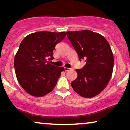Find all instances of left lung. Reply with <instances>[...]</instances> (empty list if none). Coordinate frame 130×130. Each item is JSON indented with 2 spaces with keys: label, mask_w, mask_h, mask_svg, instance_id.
<instances>
[{
  "label": "left lung",
  "mask_w": 130,
  "mask_h": 130,
  "mask_svg": "<svg viewBox=\"0 0 130 130\" xmlns=\"http://www.w3.org/2000/svg\"><path fill=\"white\" fill-rule=\"evenodd\" d=\"M65 35V32H37L21 41L14 67L19 84L27 93L39 97L53 91L64 71L63 67L52 62L53 51Z\"/></svg>",
  "instance_id": "8db88e82"
}]
</instances>
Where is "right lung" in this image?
<instances>
[{
    "label": "right lung",
    "mask_w": 130,
    "mask_h": 130,
    "mask_svg": "<svg viewBox=\"0 0 130 130\" xmlns=\"http://www.w3.org/2000/svg\"><path fill=\"white\" fill-rule=\"evenodd\" d=\"M67 36L85 63L76 70L77 77L71 86L83 97H93L105 89L112 74L114 56L109 44L100 34L88 30L67 32Z\"/></svg>",
    "instance_id": "obj_1"
}]
</instances>
